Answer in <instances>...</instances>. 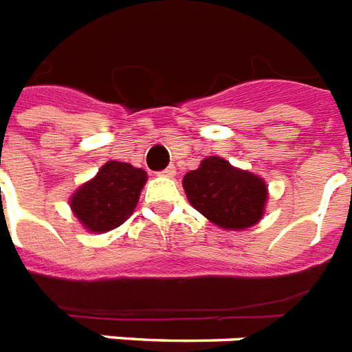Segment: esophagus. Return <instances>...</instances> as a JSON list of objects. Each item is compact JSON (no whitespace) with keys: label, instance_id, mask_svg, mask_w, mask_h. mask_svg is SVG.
<instances>
[{"label":"esophagus","instance_id":"34e87169","mask_svg":"<svg viewBox=\"0 0 352 352\" xmlns=\"http://www.w3.org/2000/svg\"><path fill=\"white\" fill-rule=\"evenodd\" d=\"M160 175H162V177H173V175H175V166H173V164L168 166L166 170L160 171Z\"/></svg>","mask_w":352,"mask_h":352}]
</instances>
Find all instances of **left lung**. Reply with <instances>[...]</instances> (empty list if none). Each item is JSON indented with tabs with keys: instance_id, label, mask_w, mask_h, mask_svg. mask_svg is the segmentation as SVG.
Listing matches in <instances>:
<instances>
[{
	"instance_id": "left-lung-1",
	"label": "left lung",
	"mask_w": 352,
	"mask_h": 352,
	"mask_svg": "<svg viewBox=\"0 0 352 352\" xmlns=\"http://www.w3.org/2000/svg\"><path fill=\"white\" fill-rule=\"evenodd\" d=\"M182 186L195 210L223 229H248L264 214L265 182L223 158H205L197 170L184 175Z\"/></svg>"
}]
</instances>
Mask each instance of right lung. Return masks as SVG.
I'll return each instance as SVG.
<instances>
[{
	"mask_svg": "<svg viewBox=\"0 0 352 352\" xmlns=\"http://www.w3.org/2000/svg\"><path fill=\"white\" fill-rule=\"evenodd\" d=\"M146 181V171L140 168L111 160L75 192L69 205L88 230L107 232L133 214Z\"/></svg>",
	"mask_w": 352,
	"mask_h": 352,
	"instance_id": "add662e5",
	"label": "right lung"
}]
</instances>
